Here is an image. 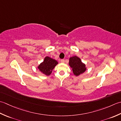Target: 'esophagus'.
<instances>
[{
	"mask_svg": "<svg viewBox=\"0 0 121 121\" xmlns=\"http://www.w3.org/2000/svg\"><path fill=\"white\" fill-rule=\"evenodd\" d=\"M60 63H64V62H65V60H60Z\"/></svg>",
	"mask_w": 121,
	"mask_h": 121,
	"instance_id": "obj_1",
	"label": "esophagus"
}]
</instances>
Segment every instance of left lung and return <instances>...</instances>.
Wrapping results in <instances>:
<instances>
[{"label": "left lung", "instance_id": "obj_1", "mask_svg": "<svg viewBox=\"0 0 121 121\" xmlns=\"http://www.w3.org/2000/svg\"><path fill=\"white\" fill-rule=\"evenodd\" d=\"M69 65L73 70V75L78 76L87 70L86 64L82 62L81 59L77 56L70 57L69 60Z\"/></svg>", "mask_w": 121, "mask_h": 121}]
</instances>
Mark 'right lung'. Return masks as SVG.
<instances>
[{"instance_id":"obj_1","label":"right lung","mask_w":121,"mask_h":121,"mask_svg":"<svg viewBox=\"0 0 121 121\" xmlns=\"http://www.w3.org/2000/svg\"><path fill=\"white\" fill-rule=\"evenodd\" d=\"M58 64L57 61L55 60L49 56H46L43 62L41 63L38 66V68L43 74L46 76H49L51 74L53 69Z\"/></svg>"}]
</instances>
